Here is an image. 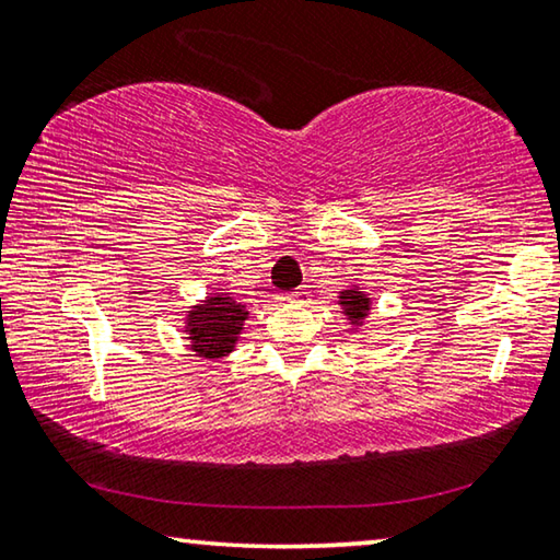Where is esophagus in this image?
<instances>
[{"label":"esophagus","instance_id":"1","mask_svg":"<svg viewBox=\"0 0 560 560\" xmlns=\"http://www.w3.org/2000/svg\"><path fill=\"white\" fill-rule=\"evenodd\" d=\"M287 299H289L291 303H306V299H308V291H303V289H299V291H291Z\"/></svg>","mask_w":560,"mask_h":560}]
</instances>
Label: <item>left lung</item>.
<instances>
[{
    "mask_svg": "<svg viewBox=\"0 0 560 560\" xmlns=\"http://www.w3.org/2000/svg\"><path fill=\"white\" fill-rule=\"evenodd\" d=\"M338 303L343 306V314L348 316L350 326H363L368 314H371V299L360 289H343L338 296Z\"/></svg>",
    "mask_w": 560,
    "mask_h": 560,
    "instance_id": "left-lung-1",
    "label": "left lung"
}]
</instances>
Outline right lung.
Segmentation results:
<instances>
[{
  "label": "right lung",
  "mask_w": 560,
  "mask_h": 560,
  "mask_svg": "<svg viewBox=\"0 0 560 560\" xmlns=\"http://www.w3.org/2000/svg\"><path fill=\"white\" fill-rule=\"evenodd\" d=\"M246 318H249L246 306L226 293H214V296H207L200 306L187 311L185 334L197 355L224 358L234 350Z\"/></svg>",
  "instance_id": "right-lung-1"
}]
</instances>
